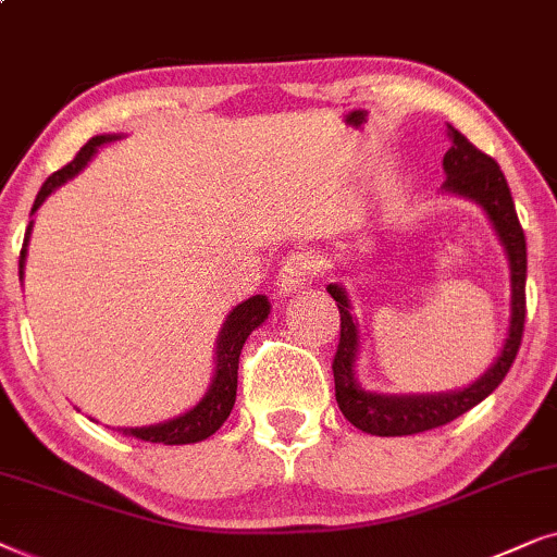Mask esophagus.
Instances as JSON below:
<instances>
[{"instance_id": "34e87169", "label": "esophagus", "mask_w": 557, "mask_h": 557, "mask_svg": "<svg viewBox=\"0 0 557 557\" xmlns=\"http://www.w3.org/2000/svg\"><path fill=\"white\" fill-rule=\"evenodd\" d=\"M318 272H321V262H318L315 255H310V251H295V255H290V259L280 267V290L293 293L298 290V287H306Z\"/></svg>"}]
</instances>
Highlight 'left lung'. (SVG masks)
<instances>
[{
    "instance_id": "1",
    "label": "left lung",
    "mask_w": 557,
    "mask_h": 557,
    "mask_svg": "<svg viewBox=\"0 0 557 557\" xmlns=\"http://www.w3.org/2000/svg\"><path fill=\"white\" fill-rule=\"evenodd\" d=\"M450 150L443 154V170H446V183L443 193L461 196L466 201L481 206L486 219L492 221L496 236H499L504 255L509 262V331L504 346L494 364L471 382L469 387L454 392H438V395H382V392H369L356 380V359H359V323L351 313V300L344 285L331 283L325 290L336 300L341 313V338L336 356H333V382H336V403L344 418L354 428L364 433L382 435H414L425 430L441 428L456 420L458 414L469 412L481 399H486L499 387L509 367L515 364V356L520 351L522 331H524V280H528V244L524 232L517 219L515 201L507 185V177L488 158L473 147L461 132L448 124Z\"/></svg>"
}]
</instances>
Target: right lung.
<instances>
[{
	"instance_id": "right-lung-1",
	"label": "right lung",
	"mask_w": 557,
	"mask_h": 557,
	"mask_svg": "<svg viewBox=\"0 0 557 557\" xmlns=\"http://www.w3.org/2000/svg\"><path fill=\"white\" fill-rule=\"evenodd\" d=\"M122 139V135H96L81 147V152L73 158L69 165L58 170L42 183L40 193H37L33 211L29 216L46 203V198L55 188H61L63 183H69L71 177H76L84 170L101 145ZM29 234H33V221H29L25 232V244L20 251V280L25 277V257H27V244ZM270 315V300L264 295H251L249 300H244L236 306L232 313L226 315L224 325H221L219 338H216V369H213V380L206 389V395L198 399V405H193L188 412L177 414L173 420L158 422V425H145V428H119L124 435H135L139 441L147 443H162V446H185V443H198L211 438L216 430L224 425V420L232 412L234 399H236V372H239V354L244 341L249 338V333L259 329Z\"/></svg>"
}]
</instances>
